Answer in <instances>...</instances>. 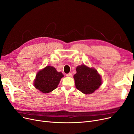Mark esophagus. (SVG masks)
I'll list each match as a JSON object with an SVG mask.
<instances>
[{"mask_svg":"<svg viewBox=\"0 0 134 134\" xmlns=\"http://www.w3.org/2000/svg\"><path fill=\"white\" fill-rule=\"evenodd\" d=\"M66 76L68 77H72V74L71 73H69L68 74H66Z\"/></svg>","mask_w":134,"mask_h":134,"instance_id":"34e87169","label":"esophagus"}]
</instances>
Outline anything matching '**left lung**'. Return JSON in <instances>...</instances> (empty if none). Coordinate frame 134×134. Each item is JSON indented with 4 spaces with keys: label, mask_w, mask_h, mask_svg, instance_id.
Segmentation results:
<instances>
[{
    "label": "left lung",
    "mask_w": 134,
    "mask_h": 134,
    "mask_svg": "<svg viewBox=\"0 0 134 134\" xmlns=\"http://www.w3.org/2000/svg\"><path fill=\"white\" fill-rule=\"evenodd\" d=\"M76 71L74 75L75 86L82 93L91 94L101 85V76L95 69L82 65L77 67Z\"/></svg>",
    "instance_id": "left-lung-1"
}]
</instances>
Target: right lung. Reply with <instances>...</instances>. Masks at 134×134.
Masks as SVG:
<instances>
[{
    "mask_svg": "<svg viewBox=\"0 0 134 134\" xmlns=\"http://www.w3.org/2000/svg\"><path fill=\"white\" fill-rule=\"evenodd\" d=\"M62 77L63 74L58 72L54 67L47 66L38 72L34 85L42 92L49 93L57 88Z\"/></svg>",
    "mask_w": 134,
    "mask_h": 134,
    "instance_id": "add662e5",
    "label": "right lung"
}]
</instances>
